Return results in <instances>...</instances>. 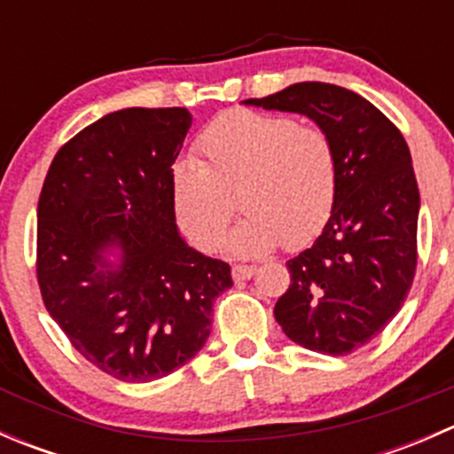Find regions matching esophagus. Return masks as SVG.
Masks as SVG:
<instances>
[{
  "instance_id": "34e87169",
  "label": "esophagus",
  "mask_w": 454,
  "mask_h": 454,
  "mask_svg": "<svg viewBox=\"0 0 454 454\" xmlns=\"http://www.w3.org/2000/svg\"><path fill=\"white\" fill-rule=\"evenodd\" d=\"M254 272V265H232V278H235V281H248Z\"/></svg>"
}]
</instances>
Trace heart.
Listing matches in <instances>:
<instances>
[{
	"label": "heart",
	"mask_w": 454,
	"mask_h": 454,
	"mask_svg": "<svg viewBox=\"0 0 454 454\" xmlns=\"http://www.w3.org/2000/svg\"><path fill=\"white\" fill-rule=\"evenodd\" d=\"M201 164L173 171V206L189 239L215 253L235 217L246 215L228 248L261 256L309 244L332 217L338 189L333 142L320 127L281 114L235 109L215 118L198 140Z\"/></svg>",
	"instance_id": "heart-1"
}]
</instances>
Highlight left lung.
<instances>
[{"label": "left lung", "mask_w": 454, "mask_h": 454, "mask_svg": "<svg viewBox=\"0 0 454 454\" xmlns=\"http://www.w3.org/2000/svg\"><path fill=\"white\" fill-rule=\"evenodd\" d=\"M246 105L303 114L333 142L332 217L286 263L290 287L274 318L305 349L351 354L391 323L413 286L419 191L409 145L375 105L332 83H296Z\"/></svg>", "instance_id": "1"}]
</instances>
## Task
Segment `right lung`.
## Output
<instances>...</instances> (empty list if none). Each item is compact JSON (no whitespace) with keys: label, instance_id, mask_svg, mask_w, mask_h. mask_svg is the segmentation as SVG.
Returning <instances> with one entry per match:
<instances>
[{"label":"right lung","instance_id":"right-lung-1","mask_svg":"<svg viewBox=\"0 0 454 454\" xmlns=\"http://www.w3.org/2000/svg\"><path fill=\"white\" fill-rule=\"evenodd\" d=\"M184 107L103 116L54 155L36 208V281L76 351L122 382L189 363L213 327L231 265L182 241L173 162L191 127ZM123 250L114 269L102 256Z\"/></svg>","mask_w":454,"mask_h":454}]
</instances>
